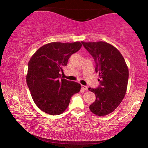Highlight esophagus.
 <instances>
[{
    "label": "esophagus",
    "mask_w": 148,
    "mask_h": 148,
    "mask_svg": "<svg viewBox=\"0 0 148 148\" xmlns=\"http://www.w3.org/2000/svg\"><path fill=\"white\" fill-rule=\"evenodd\" d=\"M82 89H84V90H85V91H86V90H87V89H88V87H87L86 86H83V85H82Z\"/></svg>",
    "instance_id": "esophagus-1"
}]
</instances>
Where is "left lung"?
Instances as JSON below:
<instances>
[{"mask_svg": "<svg viewBox=\"0 0 148 148\" xmlns=\"http://www.w3.org/2000/svg\"><path fill=\"white\" fill-rule=\"evenodd\" d=\"M82 43L93 57L95 72L99 73L100 86L88 89L96 95L89 109L98 116H106L124 99L128 84V66L120 51L110 44L102 41Z\"/></svg>", "mask_w": 148, "mask_h": 148, "instance_id": "1", "label": "left lung"}]
</instances>
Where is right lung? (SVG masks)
Wrapping results in <instances>:
<instances>
[{
    "mask_svg": "<svg viewBox=\"0 0 148 148\" xmlns=\"http://www.w3.org/2000/svg\"><path fill=\"white\" fill-rule=\"evenodd\" d=\"M82 44L75 42H51L32 55L26 76L32 99L38 108L50 115H59L69 106L72 95L79 92L81 85L61 77L63 68L72 54Z\"/></svg>",
    "mask_w": 148,
    "mask_h": 148,
    "instance_id": "add662e5",
    "label": "right lung"
}]
</instances>
